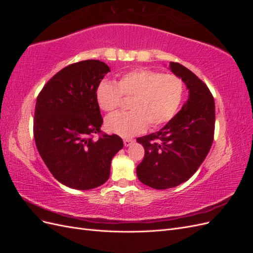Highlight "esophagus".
Returning a JSON list of instances; mask_svg holds the SVG:
<instances>
[{
	"label": "esophagus",
	"instance_id": "1",
	"mask_svg": "<svg viewBox=\"0 0 253 253\" xmlns=\"http://www.w3.org/2000/svg\"><path fill=\"white\" fill-rule=\"evenodd\" d=\"M124 143H125L126 147H129V145H131L132 143H134V140L129 139V138H126V139L124 140Z\"/></svg>",
	"mask_w": 253,
	"mask_h": 253
}]
</instances>
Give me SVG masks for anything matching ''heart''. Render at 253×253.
I'll return each instance as SVG.
<instances>
[{"label":"heart","instance_id":"obj_1","mask_svg":"<svg viewBox=\"0 0 253 253\" xmlns=\"http://www.w3.org/2000/svg\"><path fill=\"white\" fill-rule=\"evenodd\" d=\"M185 85L175 75L136 68L121 76L118 83L102 80L96 96L104 112L116 110L122 95L132 97L128 113H114L105 119V128L122 137H132L142 133L148 126L156 128L169 122L181 104Z\"/></svg>","mask_w":253,"mask_h":253}]
</instances>
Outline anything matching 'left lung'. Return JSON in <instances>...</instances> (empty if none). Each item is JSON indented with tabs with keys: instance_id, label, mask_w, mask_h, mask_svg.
<instances>
[{
	"instance_id": "1",
	"label": "left lung",
	"mask_w": 253,
	"mask_h": 253,
	"mask_svg": "<svg viewBox=\"0 0 253 253\" xmlns=\"http://www.w3.org/2000/svg\"><path fill=\"white\" fill-rule=\"evenodd\" d=\"M170 70L186 84L188 100L162 129L137 138L144 148L137 176L157 190L178 186L197 171L210 151L215 125L214 99L206 84L179 63L170 62Z\"/></svg>"
}]
</instances>
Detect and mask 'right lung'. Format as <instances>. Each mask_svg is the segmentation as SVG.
Returning <instances> with one entry per match:
<instances>
[{"mask_svg":"<svg viewBox=\"0 0 253 253\" xmlns=\"http://www.w3.org/2000/svg\"><path fill=\"white\" fill-rule=\"evenodd\" d=\"M110 67L85 60L58 72L37 98L34 136L38 152L62 185L77 190L97 188L109 179L111 162L124 141L100 132L102 117L96 91Z\"/></svg>","mask_w":253,"mask_h":253,"instance_id":"1","label":"right lung"}]
</instances>
